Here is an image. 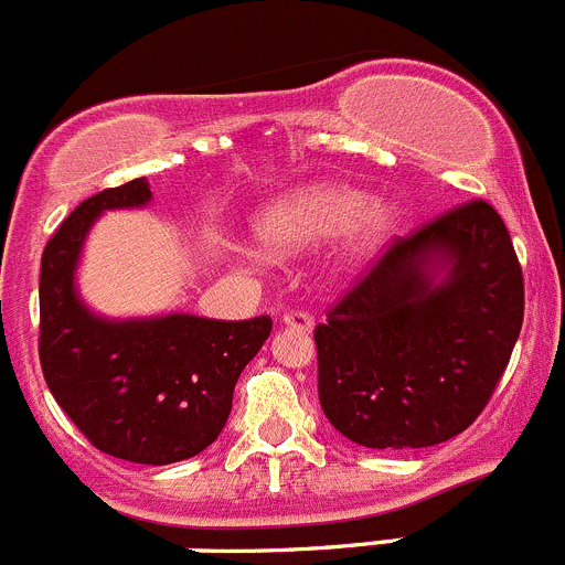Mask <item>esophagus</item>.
<instances>
[{
	"mask_svg": "<svg viewBox=\"0 0 565 565\" xmlns=\"http://www.w3.org/2000/svg\"><path fill=\"white\" fill-rule=\"evenodd\" d=\"M284 326H289V329H298V331H312L315 318L309 312H303V309H292V312L284 315Z\"/></svg>",
	"mask_w": 565,
	"mask_h": 565,
	"instance_id": "obj_1",
	"label": "esophagus"
}]
</instances>
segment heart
Masks as SVG:
<instances>
[{
    "instance_id": "b5f03b06",
    "label": "heart",
    "mask_w": 565,
    "mask_h": 565,
    "mask_svg": "<svg viewBox=\"0 0 565 565\" xmlns=\"http://www.w3.org/2000/svg\"><path fill=\"white\" fill-rule=\"evenodd\" d=\"M393 220L387 205H367V194L356 189L315 186L270 205L258 223V234L270 247L292 250L345 231L342 256L362 258L382 245L393 228Z\"/></svg>"
}]
</instances>
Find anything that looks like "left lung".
Instances as JSON below:
<instances>
[{
    "instance_id": "left-lung-1",
    "label": "left lung",
    "mask_w": 565,
    "mask_h": 565,
    "mask_svg": "<svg viewBox=\"0 0 565 565\" xmlns=\"http://www.w3.org/2000/svg\"><path fill=\"white\" fill-rule=\"evenodd\" d=\"M450 265L440 285L430 267ZM524 276L484 200L395 236L315 326L326 418L367 449H424L466 431L508 367Z\"/></svg>"
}]
</instances>
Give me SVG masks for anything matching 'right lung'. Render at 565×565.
I'll list each match as a JSON object with an SVG mask.
<instances>
[{
	"mask_svg": "<svg viewBox=\"0 0 565 565\" xmlns=\"http://www.w3.org/2000/svg\"><path fill=\"white\" fill-rule=\"evenodd\" d=\"M145 178L83 200L41 256L39 360L57 407L94 449L141 466H170L217 440L234 387L270 337L273 320L170 315L110 323L75 295L77 256L105 209L145 205Z\"/></svg>",
	"mask_w": 565,
	"mask_h": 565,
	"instance_id": "right-lung-1",
	"label": "right lung"
}]
</instances>
